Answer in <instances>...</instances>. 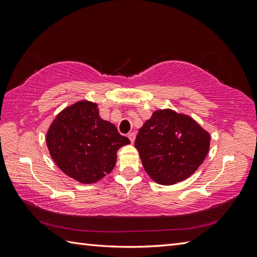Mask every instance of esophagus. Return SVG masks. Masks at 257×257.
Listing matches in <instances>:
<instances>
[{
    "label": "esophagus",
    "instance_id": "obj_1",
    "mask_svg": "<svg viewBox=\"0 0 257 257\" xmlns=\"http://www.w3.org/2000/svg\"><path fill=\"white\" fill-rule=\"evenodd\" d=\"M128 138L130 139V141H132V143H134L135 139H136V134H135V133H130V134H128Z\"/></svg>",
    "mask_w": 257,
    "mask_h": 257
}]
</instances>
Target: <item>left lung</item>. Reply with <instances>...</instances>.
Listing matches in <instances>:
<instances>
[{"mask_svg": "<svg viewBox=\"0 0 257 257\" xmlns=\"http://www.w3.org/2000/svg\"><path fill=\"white\" fill-rule=\"evenodd\" d=\"M210 134L194 119L171 109L156 110L139 129L135 147L157 183L181 182L198 170L210 149Z\"/></svg>", "mask_w": 257, "mask_h": 257, "instance_id": "obj_1", "label": "left lung"}]
</instances>
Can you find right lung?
Instances as JSON below:
<instances>
[{
    "label": "right lung",
    "instance_id": "add662e5",
    "mask_svg": "<svg viewBox=\"0 0 257 257\" xmlns=\"http://www.w3.org/2000/svg\"><path fill=\"white\" fill-rule=\"evenodd\" d=\"M46 144L65 174L90 184L112 171L118 149L130 140L99 117L97 103L81 100L57 114L46 134Z\"/></svg>",
    "mask_w": 257,
    "mask_h": 257
}]
</instances>
